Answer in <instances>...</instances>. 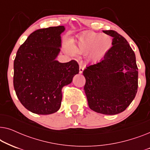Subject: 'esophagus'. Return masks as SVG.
I'll use <instances>...</instances> for the list:
<instances>
[{
	"label": "esophagus",
	"instance_id": "1",
	"mask_svg": "<svg viewBox=\"0 0 150 150\" xmlns=\"http://www.w3.org/2000/svg\"><path fill=\"white\" fill-rule=\"evenodd\" d=\"M83 70H84V66H83V65H82L81 63V64H80V65H79V73L82 74V73H83Z\"/></svg>",
	"mask_w": 150,
	"mask_h": 150
}]
</instances>
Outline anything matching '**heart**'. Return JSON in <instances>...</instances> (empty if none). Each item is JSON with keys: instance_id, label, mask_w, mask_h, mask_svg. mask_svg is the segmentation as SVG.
<instances>
[{"instance_id": "heart-1", "label": "heart", "mask_w": 150, "mask_h": 150, "mask_svg": "<svg viewBox=\"0 0 150 150\" xmlns=\"http://www.w3.org/2000/svg\"><path fill=\"white\" fill-rule=\"evenodd\" d=\"M112 46V40L108 35L88 31L78 37L66 50L71 55L89 54L91 61L98 62L105 58Z\"/></svg>"}]
</instances>
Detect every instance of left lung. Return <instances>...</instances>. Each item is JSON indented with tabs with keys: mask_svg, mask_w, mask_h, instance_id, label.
<instances>
[{
	"mask_svg": "<svg viewBox=\"0 0 150 150\" xmlns=\"http://www.w3.org/2000/svg\"><path fill=\"white\" fill-rule=\"evenodd\" d=\"M103 32L112 38V46L105 58L84 69V90L91 110L111 115L124 111L135 98L138 67L126 39L115 30Z\"/></svg>",
	"mask_w": 150,
	"mask_h": 150,
	"instance_id": "obj_1",
	"label": "left lung"
}]
</instances>
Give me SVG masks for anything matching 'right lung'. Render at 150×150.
I'll use <instances>...</instances> for the list:
<instances>
[{
	"instance_id": "add662e5",
	"label": "right lung",
	"mask_w": 150,
	"mask_h": 150,
	"mask_svg": "<svg viewBox=\"0 0 150 150\" xmlns=\"http://www.w3.org/2000/svg\"><path fill=\"white\" fill-rule=\"evenodd\" d=\"M64 26L41 28L32 33L18 49L13 63V86L21 104L29 111L49 115L58 111L62 88L79 72L74 60H56L61 51Z\"/></svg>"
}]
</instances>
